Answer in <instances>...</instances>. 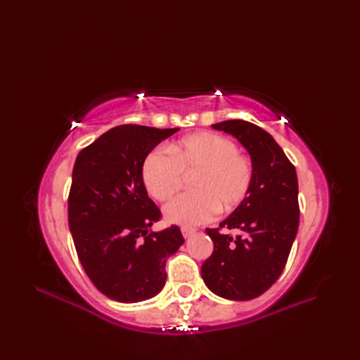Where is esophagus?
<instances>
[{"label": "esophagus", "mask_w": 360, "mask_h": 360, "mask_svg": "<svg viewBox=\"0 0 360 360\" xmlns=\"http://www.w3.org/2000/svg\"><path fill=\"white\" fill-rule=\"evenodd\" d=\"M181 232H182V236H184V238L187 240V238H190V236L192 235H195V229H190V227H182L181 229Z\"/></svg>", "instance_id": "esophagus-1"}]
</instances>
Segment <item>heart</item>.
I'll list each match as a JSON object with an SVG mask.
<instances>
[{
	"label": "heart",
	"instance_id": "heart-1",
	"mask_svg": "<svg viewBox=\"0 0 360 360\" xmlns=\"http://www.w3.org/2000/svg\"><path fill=\"white\" fill-rule=\"evenodd\" d=\"M190 188L165 205V218L174 224L207 223L218 212H231L246 200L254 182V164L226 136L198 133L172 143L168 155L156 150L142 165L143 186L151 198L167 201L181 190L184 176Z\"/></svg>",
	"mask_w": 360,
	"mask_h": 360
}]
</instances>
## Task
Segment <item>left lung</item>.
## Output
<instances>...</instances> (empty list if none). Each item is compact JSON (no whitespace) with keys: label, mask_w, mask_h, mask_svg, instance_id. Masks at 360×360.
I'll return each mask as SVG.
<instances>
[{"label":"left lung","mask_w":360,"mask_h":360,"mask_svg":"<svg viewBox=\"0 0 360 360\" xmlns=\"http://www.w3.org/2000/svg\"><path fill=\"white\" fill-rule=\"evenodd\" d=\"M212 128L232 134L248 150L254 182L231 217L218 229H205L213 252L201 275L213 294L252 300L278 280L295 240L300 218L295 167L274 137L250 122L224 120ZM221 228L238 230L239 235L223 234Z\"/></svg>","instance_id":"1"}]
</instances>
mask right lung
Here are the masks:
<instances>
[{
	"label": "right lung",
	"instance_id": "obj_1",
	"mask_svg": "<svg viewBox=\"0 0 360 360\" xmlns=\"http://www.w3.org/2000/svg\"><path fill=\"white\" fill-rule=\"evenodd\" d=\"M178 129L114 127L75 159L68 198L70 231L83 269L111 300L137 303L159 294L167 258L184 243L178 226L148 231L160 210L142 179L148 153Z\"/></svg>",
	"mask_w": 360,
	"mask_h": 360
}]
</instances>
